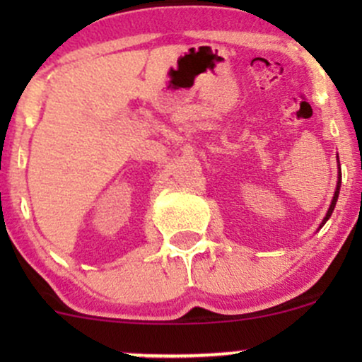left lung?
<instances>
[{"label": "left lung", "instance_id": "obj_1", "mask_svg": "<svg viewBox=\"0 0 362 362\" xmlns=\"http://www.w3.org/2000/svg\"><path fill=\"white\" fill-rule=\"evenodd\" d=\"M337 163H339V177H337V187H335V192H334V197H332V202H330V207H328L325 218H323V221L320 223V228L323 226L328 221V218H330L332 213H334L335 209V204H337V199H339V192H340V182H342V173H340V161H339V155H337Z\"/></svg>", "mask_w": 362, "mask_h": 362}]
</instances>
